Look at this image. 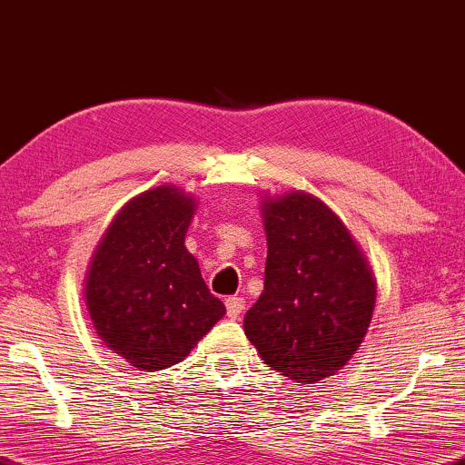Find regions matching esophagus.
Returning a JSON list of instances; mask_svg holds the SVG:
<instances>
[{
	"mask_svg": "<svg viewBox=\"0 0 465 465\" xmlns=\"http://www.w3.org/2000/svg\"><path fill=\"white\" fill-rule=\"evenodd\" d=\"M244 305H246V301L242 299V297H238V295H233V297H227V299H225L227 316H230L232 320L240 318V313L244 312Z\"/></svg>",
	"mask_w": 465,
	"mask_h": 465,
	"instance_id": "1",
	"label": "esophagus"
}]
</instances>
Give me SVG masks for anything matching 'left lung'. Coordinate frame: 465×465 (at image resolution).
<instances>
[{"mask_svg":"<svg viewBox=\"0 0 465 465\" xmlns=\"http://www.w3.org/2000/svg\"><path fill=\"white\" fill-rule=\"evenodd\" d=\"M263 292L244 332L265 364L297 383L337 375L361 348L377 299L369 259L316 195H261Z\"/></svg>","mask_w":465,"mask_h":465,"instance_id":"8db88e82","label":"left lung"}]
</instances>
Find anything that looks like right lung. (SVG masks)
I'll return each instance as SVG.
<instances>
[{
	"mask_svg": "<svg viewBox=\"0 0 465 465\" xmlns=\"http://www.w3.org/2000/svg\"><path fill=\"white\" fill-rule=\"evenodd\" d=\"M195 198L176 185L147 189L120 208L84 280L101 341L141 371L185 361L225 316L185 248Z\"/></svg>",
	"mask_w": 465,
	"mask_h": 465,
	"instance_id": "obj_1",
	"label": "right lung"
}]
</instances>
